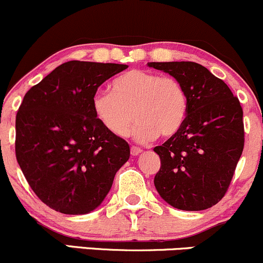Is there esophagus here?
Instances as JSON below:
<instances>
[{
    "label": "esophagus",
    "instance_id": "34e87169",
    "mask_svg": "<svg viewBox=\"0 0 263 263\" xmlns=\"http://www.w3.org/2000/svg\"><path fill=\"white\" fill-rule=\"evenodd\" d=\"M141 152H142V149H141L140 147H137V146H132V147H131V155H132V156L140 155Z\"/></svg>",
    "mask_w": 263,
    "mask_h": 263
}]
</instances>
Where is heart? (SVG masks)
I'll use <instances>...</instances> for the list:
<instances>
[{
  "label": "heart",
  "instance_id": "obj_1",
  "mask_svg": "<svg viewBox=\"0 0 263 263\" xmlns=\"http://www.w3.org/2000/svg\"><path fill=\"white\" fill-rule=\"evenodd\" d=\"M187 93L183 85L171 76L131 70L112 81L111 91H101L92 101L95 116L115 136H126L134 122L132 136L148 142L160 136L177 134L187 114Z\"/></svg>",
  "mask_w": 263,
  "mask_h": 263
}]
</instances>
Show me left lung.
I'll list each match as a JSON object with an SVG mask.
<instances>
[{
	"instance_id": "left-lung-1",
	"label": "left lung",
	"mask_w": 263,
	"mask_h": 263,
	"mask_svg": "<svg viewBox=\"0 0 263 263\" xmlns=\"http://www.w3.org/2000/svg\"><path fill=\"white\" fill-rule=\"evenodd\" d=\"M171 74L187 93V114L177 134L154 151L160 156L155 186L183 211H202L229 190L245 146L243 111L221 79L196 62H149Z\"/></svg>"
}]
</instances>
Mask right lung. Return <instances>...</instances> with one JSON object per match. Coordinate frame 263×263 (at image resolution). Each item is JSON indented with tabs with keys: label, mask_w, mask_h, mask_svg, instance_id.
<instances>
[{
	"label": "right lung",
	"mask_w": 263,
	"mask_h": 263,
	"mask_svg": "<svg viewBox=\"0 0 263 263\" xmlns=\"http://www.w3.org/2000/svg\"><path fill=\"white\" fill-rule=\"evenodd\" d=\"M128 67L68 61L25 95L16 115V158L37 197L66 215H85L105 200L129 146L95 116L97 88Z\"/></svg>",
	"instance_id": "1"
}]
</instances>
